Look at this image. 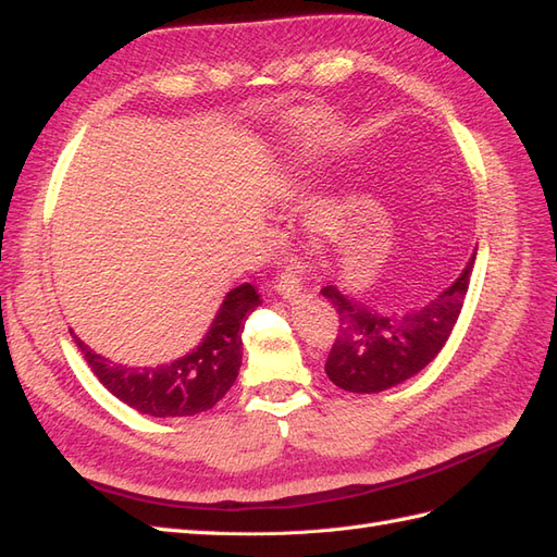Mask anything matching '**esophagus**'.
<instances>
[{
	"mask_svg": "<svg viewBox=\"0 0 557 557\" xmlns=\"http://www.w3.org/2000/svg\"><path fill=\"white\" fill-rule=\"evenodd\" d=\"M275 292L282 298H287V301H294V298L301 296V280H298L296 270H292V268L282 270L277 280H275Z\"/></svg>",
	"mask_w": 557,
	"mask_h": 557,
	"instance_id": "1",
	"label": "esophagus"
}]
</instances>
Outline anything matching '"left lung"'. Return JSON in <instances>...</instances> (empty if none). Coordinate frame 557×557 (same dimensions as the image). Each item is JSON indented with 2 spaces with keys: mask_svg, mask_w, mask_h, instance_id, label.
<instances>
[{
  "mask_svg": "<svg viewBox=\"0 0 557 557\" xmlns=\"http://www.w3.org/2000/svg\"><path fill=\"white\" fill-rule=\"evenodd\" d=\"M475 253L461 275L425 306L409 312H381L326 284L320 292L338 315V336L324 372L348 393H381L417 376L431 364L461 315Z\"/></svg>",
  "mask_w": 557,
  "mask_h": 557,
  "instance_id": "obj_1",
  "label": "left lung"
}]
</instances>
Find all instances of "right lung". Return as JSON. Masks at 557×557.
Masks as SVG:
<instances>
[{
	"label": "right lung",
	"instance_id": "1",
	"mask_svg": "<svg viewBox=\"0 0 557 557\" xmlns=\"http://www.w3.org/2000/svg\"><path fill=\"white\" fill-rule=\"evenodd\" d=\"M259 306V292L249 282L239 284L225 294L205 338L183 358L157 367L117 364L70 334L96 379L124 405L157 419L195 417L231 391L242 364L245 320Z\"/></svg>",
	"mask_w": 557,
	"mask_h": 557
}]
</instances>
